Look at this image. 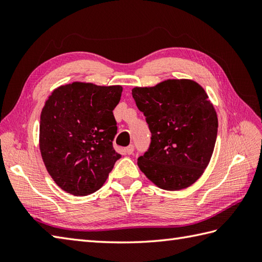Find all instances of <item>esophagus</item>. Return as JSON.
<instances>
[{"label": "esophagus", "instance_id": "obj_1", "mask_svg": "<svg viewBox=\"0 0 262 262\" xmlns=\"http://www.w3.org/2000/svg\"><path fill=\"white\" fill-rule=\"evenodd\" d=\"M133 152H134V146H133V145H129V146H127V147L125 148V153L128 154V155L133 154Z\"/></svg>", "mask_w": 262, "mask_h": 262}]
</instances>
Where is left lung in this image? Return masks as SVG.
<instances>
[{
  "label": "left lung",
  "instance_id": "8db88e82",
  "mask_svg": "<svg viewBox=\"0 0 262 262\" xmlns=\"http://www.w3.org/2000/svg\"><path fill=\"white\" fill-rule=\"evenodd\" d=\"M152 133L148 151L137 165L155 186L181 190L196 182L214 152L219 119L204 88L172 79L132 90Z\"/></svg>",
  "mask_w": 262,
  "mask_h": 262
}]
</instances>
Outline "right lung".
I'll list each match as a JSON object with an SVG mask.
<instances>
[{
	"mask_svg": "<svg viewBox=\"0 0 262 262\" xmlns=\"http://www.w3.org/2000/svg\"><path fill=\"white\" fill-rule=\"evenodd\" d=\"M121 85L73 82L55 89L40 115L39 148L49 176L64 191L86 196L102 187L116 161L113 110Z\"/></svg>",
	"mask_w": 262,
	"mask_h": 262,
	"instance_id": "add662e5",
	"label": "right lung"
}]
</instances>
